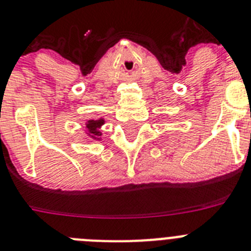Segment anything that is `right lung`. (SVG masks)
Masks as SVG:
<instances>
[{"instance_id": "obj_1", "label": "right lung", "mask_w": 251, "mask_h": 251, "mask_svg": "<svg viewBox=\"0 0 251 251\" xmlns=\"http://www.w3.org/2000/svg\"><path fill=\"white\" fill-rule=\"evenodd\" d=\"M103 124H104V119H97V121H94V119H91V121L87 122L86 127L88 133L87 134L89 135L93 139H100V135H102V133L100 132V128L102 127Z\"/></svg>"}]
</instances>
